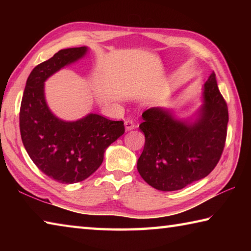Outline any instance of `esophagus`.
<instances>
[{"mask_svg":"<svg viewBox=\"0 0 251 251\" xmlns=\"http://www.w3.org/2000/svg\"><path fill=\"white\" fill-rule=\"evenodd\" d=\"M124 125H125V129H126V131H128V130H131V129H134V128H135V124H134V122H133V121L127 120V121H125V122H124Z\"/></svg>","mask_w":251,"mask_h":251,"instance_id":"34e87169","label":"esophagus"}]
</instances>
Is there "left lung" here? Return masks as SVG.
Masks as SVG:
<instances>
[{"mask_svg":"<svg viewBox=\"0 0 251 251\" xmlns=\"http://www.w3.org/2000/svg\"><path fill=\"white\" fill-rule=\"evenodd\" d=\"M202 104L193 115L177 117L172 108L151 107L139 125L145 146L137 160L148 185L173 192L209 175L224 151L228 108L214 72L201 92Z\"/></svg>","mask_w":251,"mask_h":251,"instance_id":"left-lung-1","label":"left lung"}]
</instances>
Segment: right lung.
I'll return each mask as SVG.
<instances>
[{
	"label": "right lung",
	"mask_w": 251,
	"mask_h": 251,
	"mask_svg": "<svg viewBox=\"0 0 251 251\" xmlns=\"http://www.w3.org/2000/svg\"><path fill=\"white\" fill-rule=\"evenodd\" d=\"M88 50L87 46L61 50L34 67L21 104L20 130L25 150L41 172L62 184L90 177L103 163L107 147L125 131L122 121L94 113L76 121L61 120L46 103L48 78L79 61Z\"/></svg>",
	"instance_id": "add662e5"
}]
</instances>
